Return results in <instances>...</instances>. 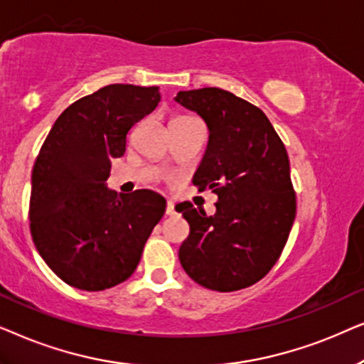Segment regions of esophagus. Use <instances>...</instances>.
I'll use <instances>...</instances> for the list:
<instances>
[{"label": "esophagus", "mask_w": 364, "mask_h": 364, "mask_svg": "<svg viewBox=\"0 0 364 364\" xmlns=\"http://www.w3.org/2000/svg\"><path fill=\"white\" fill-rule=\"evenodd\" d=\"M166 215H168V216L176 215V210H174V203H173V201H168V205H166Z\"/></svg>", "instance_id": "obj_1"}]
</instances>
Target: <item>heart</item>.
<instances>
[{"instance_id":"b5f03b06","label":"heart","mask_w":364,"mask_h":364,"mask_svg":"<svg viewBox=\"0 0 364 364\" xmlns=\"http://www.w3.org/2000/svg\"><path fill=\"white\" fill-rule=\"evenodd\" d=\"M186 118H190V116H178L176 119H186Z\"/></svg>"}]
</instances>
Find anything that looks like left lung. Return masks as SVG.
Here are the masks:
<instances>
[{
	"label": "left lung",
	"instance_id": "1",
	"mask_svg": "<svg viewBox=\"0 0 364 364\" xmlns=\"http://www.w3.org/2000/svg\"><path fill=\"white\" fill-rule=\"evenodd\" d=\"M174 100L210 129L193 183L218 195L213 216L190 201L176 206L190 225L179 263L208 289L248 288L278 261L296 216L287 148L263 111L230 91H179Z\"/></svg>",
	"mask_w": 364,
	"mask_h": 364
}]
</instances>
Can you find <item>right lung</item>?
Here are the masks:
<instances>
[{"label": "right lung", "instance_id": "1", "mask_svg": "<svg viewBox=\"0 0 364 364\" xmlns=\"http://www.w3.org/2000/svg\"><path fill=\"white\" fill-rule=\"evenodd\" d=\"M159 100L158 86H105L68 106L43 143L31 174L30 230L45 263L73 288L101 291L128 279L164 215L158 193L106 188L126 134Z\"/></svg>", "mask_w": 364, "mask_h": 364}]
</instances>
